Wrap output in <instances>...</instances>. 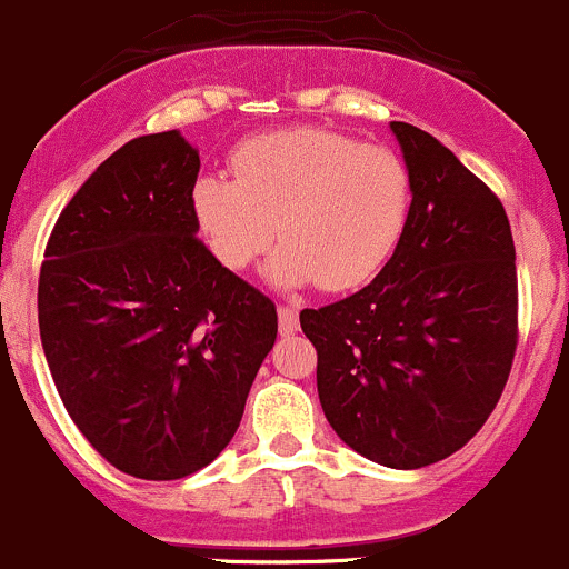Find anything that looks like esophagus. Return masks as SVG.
I'll return each instance as SVG.
<instances>
[{"label":"esophagus","mask_w":569,"mask_h":569,"mask_svg":"<svg viewBox=\"0 0 569 569\" xmlns=\"http://www.w3.org/2000/svg\"><path fill=\"white\" fill-rule=\"evenodd\" d=\"M279 331L282 335H296L298 331V312L292 307H287V303H279Z\"/></svg>","instance_id":"1"}]
</instances>
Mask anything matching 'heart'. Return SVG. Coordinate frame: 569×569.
Here are the masks:
<instances>
[{"label":"heart","mask_w":569,"mask_h":569,"mask_svg":"<svg viewBox=\"0 0 569 569\" xmlns=\"http://www.w3.org/2000/svg\"><path fill=\"white\" fill-rule=\"evenodd\" d=\"M234 179L193 188V221L229 271L254 266L273 240L266 277L326 292L368 284L390 262L412 212V173L390 146L323 127L257 134L232 154Z\"/></svg>","instance_id":"b5f03b06"}]
</instances>
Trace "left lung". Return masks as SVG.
Instances as JSON below:
<instances>
[{"label": "left lung", "mask_w": 569, "mask_h": 569, "mask_svg": "<svg viewBox=\"0 0 569 569\" xmlns=\"http://www.w3.org/2000/svg\"><path fill=\"white\" fill-rule=\"evenodd\" d=\"M412 173L407 232L379 277L303 309L318 398L348 448L418 470L468 446L509 379L517 268L498 196L423 129L390 121Z\"/></svg>", "instance_id": "obj_1"}]
</instances>
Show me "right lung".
Wrapping results in <instances>:
<instances>
[{
    "mask_svg": "<svg viewBox=\"0 0 569 569\" xmlns=\"http://www.w3.org/2000/svg\"><path fill=\"white\" fill-rule=\"evenodd\" d=\"M199 151L123 143L60 212L38 279L43 353L66 412L121 473L173 481L238 431L277 307L196 238Z\"/></svg>",
    "mask_w": 569,
    "mask_h": 569,
    "instance_id": "1",
    "label": "right lung"
}]
</instances>
